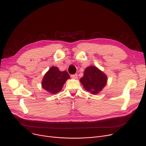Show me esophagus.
Masks as SVG:
<instances>
[{"instance_id": "1", "label": "esophagus", "mask_w": 146, "mask_h": 146, "mask_svg": "<svg viewBox=\"0 0 146 146\" xmlns=\"http://www.w3.org/2000/svg\"><path fill=\"white\" fill-rule=\"evenodd\" d=\"M71 78H72V79H77V78H78V74H72V75H71Z\"/></svg>"}]
</instances>
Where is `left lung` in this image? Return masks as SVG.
Wrapping results in <instances>:
<instances>
[{
  "mask_svg": "<svg viewBox=\"0 0 146 146\" xmlns=\"http://www.w3.org/2000/svg\"><path fill=\"white\" fill-rule=\"evenodd\" d=\"M106 76L94 66L87 67L80 79L84 88L92 94H97L106 84Z\"/></svg>",
  "mask_w": 146,
  "mask_h": 146,
  "instance_id": "1",
  "label": "left lung"
}]
</instances>
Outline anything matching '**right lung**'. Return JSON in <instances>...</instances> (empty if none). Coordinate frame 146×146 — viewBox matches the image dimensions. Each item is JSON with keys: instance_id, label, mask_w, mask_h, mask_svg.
<instances>
[{"instance_id": "1", "label": "right lung", "mask_w": 146, "mask_h": 146, "mask_svg": "<svg viewBox=\"0 0 146 146\" xmlns=\"http://www.w3.org/2000/svg\"><path fill=\"white\" fill-rule=\"evenodd\" d=\"M70 78L66 71L60 72L57 67H52L46 73L42 82V87L52 94L60 92L66 81Z\"/></svg>"}]
</instances>
